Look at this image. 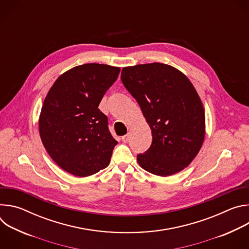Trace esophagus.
Listing matches in <instances>:
<instances>
[{"label": "esophagus", "mask_w": 249, "mask_h": 249, "mask_svg": "<svg viewBox=\"0 0 249 249\" xmlns=\"http://www.w3.org/2000/svg\"><path fill=\"white\" fill-rule=\"evenodd\" d=\"M121 139H122V142H124V143H127V142L129 141V135H125Z\"/></svg>", "instance_id": "obj_1"}]
</instances>
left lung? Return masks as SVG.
<instances>
[{
  "label": "left lung",
  "mask_w": 249,
  "mask_h": 249,
  "mask_svg": "<svg viewBox=\"0 0 249 249\" xmlns=\"http://www.w3.org/2000/svg\"><path fill=\"white\" fill-rule=\"evenodd\" d=\"M121 81L152 130L151 147L137 156L140 166L160 176L187 167L205 137L203 104L188 78L169 65L151 63L123 68Z\"/></svg>",
  "instance_id": "left-lung-1"
}]
</instances>
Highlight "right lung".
<instances>
[{
    "mask_svg": "<svg viewBox=\"0 0 249 249\" xmlns=\"http://www.w3.org/2000/svg\"><path fill=\"white\" fill-rule=\"evenodd\" d=\"M120 68L84 64L61 75L48 91L39 117L42 143L52 160L79 177L107 167L118 142L98 105Z\"/></svg>",
    "mask_w": 249,
    "mask_h": 249,
    "instance_id": "obj_1",
    "label": "right lung"
}]
</instances>
